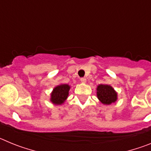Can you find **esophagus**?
Wrapping results in <instances>:
<instances>
[{"instance_id": "esophagus-1", "label": "esophagus", "mask_w": 151, "mask_h": 151, "mask_svg": "<svg viewBox=\"0 0 151 151\" xmlns=\"http://www.w3.org/2000/svg\"><path fill=\"white\" fill-rule=\"evenodd\" d=\"M80 81L82 82V83H86V82H87V79L85 78H80Z\"/></svg>"}]
</instances>
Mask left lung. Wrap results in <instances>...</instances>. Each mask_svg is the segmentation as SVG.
Masks as SVG:
<instances>
[{
  "label": "left lung",
  "instance_id": "obj_1",
  "mask_svg": "<svg viewBox=\"0 0 151 151\" xmlns=\"http://www.w3.org/2000/svg\"><path fill=\"white\" fill-rule=\"evenodd\" d=\"M97 97L104 105H110L116 102L118 94L111 85L101 84L97 86Z\"/></svg>",
  "mask_w": 151,
  "mask_h": 151
}]
</instances>
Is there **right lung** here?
Masks as SVG:
<instances>
[{
    "label": "right lung",
    "mask_w": 151,
    "mask_h": 151,
    "mask_svg": "<svg viewBox=\"0 0 151 151\" xmlns=\"http://www.w3.org/2000/svg\"><path fill=\"white\" fill-rule=\"evenodd\" d=\"M71 86L68 84H60L54 88L50 93V101L54 105L63 104L69 96Z\"/></svg>",
    "instance_id": "add662e5"
}]
</instances>
